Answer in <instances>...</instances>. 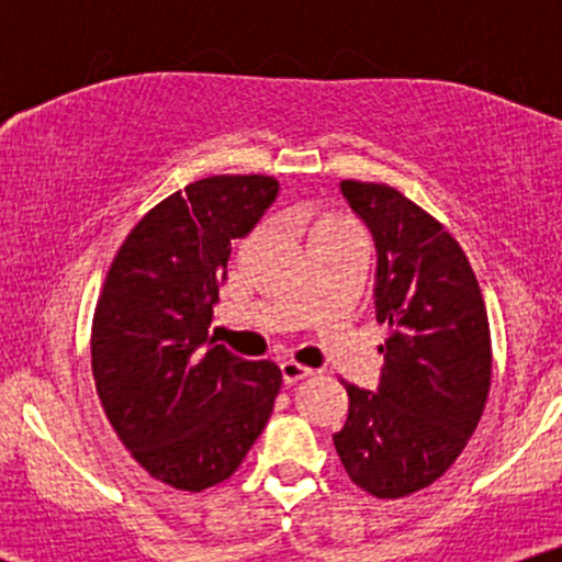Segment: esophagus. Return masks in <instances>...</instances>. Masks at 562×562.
Returning a JSON list of instances; mask_svg holds the SVG:
<instances>
[{
	"instance_id": "1",
	"label": "esophagus",
	"mask_w": 562,
	"mask_h": 562,
	"mask_svg": "<svg viewBox=\"0 0 562 562\" xmlns=\"http://www.w3.org/2000/svg\"><path fill=\"white\" fill-rule=\"evenodd\" d=\"M280 370H282V378H285L288 385L299 383V380H303L306 375H312V370H308L306 364L295 362V359H282Z\"/></svg>"
}]
</instances>
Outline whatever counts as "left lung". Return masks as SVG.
<instances>
[{"instance_id": "8db88e82", "label": "left lung", "mask_w": 562, "mask_h": 562, "mask_svg": "<svg viewBox=\"0 0 562 562\" xmlns=\"http://www.w3.org/2000/svg\"><path fill=\"white\" fill-rule=\"evenodd\" d=\"M375 237V314L389 325L378 393L348 385L333 436L348 479L398 499L441 479L465 449L492 389L486 303L465 250L438 218L389 184L344 179Z\"/></svg>"}]
</instances>
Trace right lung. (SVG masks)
<instances>
[{
    "instance_id": "1",
    "label": "right lung",
    "mask_w": 562,
    "mask_h": 562,
    "mask_svg": "<svg viewBox=\"0 0 562 562\" xmlns=\"http://www.w3.org/2000/svg\"><path fill=\"white\" fill-rule=\"evenodd\" d=\"M263 173H218L160 200L108 269L92 322L102 409L153 479L182 492L227 481L261 436L282 372L209 338L232 240L274 203Z\"/></svg>"
}]
</instances>
